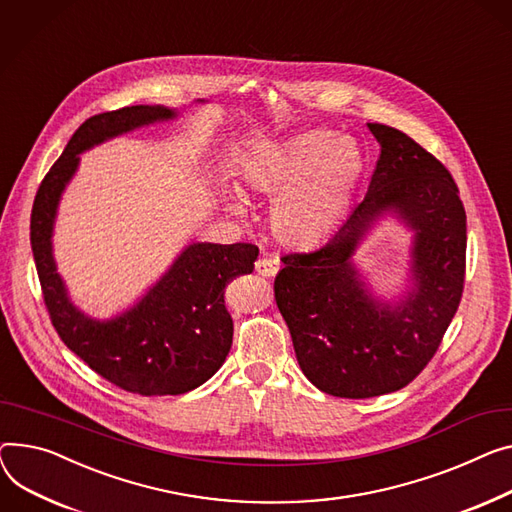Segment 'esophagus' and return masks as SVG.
<instances>
[{
    "mask_svg": "<svg viewBox=\"0 0 512 512\" xmlns=\"http://www.w3.org/2000/svg\"><path fill=\"white\" fill-rule=\"evenodd\" d=\"M255 271H257L259 276H263V278L276 276L278 271H280V259L274 257V255H263V257H259L255 261Z\"/></svg>",
    "mask_w": 512,
    "mask_h": 512,
    "instance_id": "obj_1",
    "label": "esophagus"
}]
</instances>
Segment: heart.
<instances>
[{"mask_svg":"<svg viewBox=\"0 0 512 512\" xmlns=\"http://www.w3.org/2000/svg\"><path fill=\"white\" fill-rule=\"evenodd\" d=\"M323 133L290 142H259L238 164V181L249 191L278 195L271 228L292 247H309L337 224L360 177L358 160L334 152Z\"/></svg>","mask_w":512,"mask_h":512,"instance_id":"b5f03b06","label":"heart"}]
</instances>
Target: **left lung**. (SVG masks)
Here are the masks:
<instances>
[{"mask_svg":"<svg viewBox=\"0 0 512 512\" xmlns=\"http://www.w3.org/2000/svg\"><path fill=\"white\" fill-rule=\"evenodd\" d=\"M368 129L381 144L368 193L319 249L284 255L274 282L304 377L346 399L410 385L436 354L465 282V208L451 173L403 131ZM387 211L415 230V288L395 307L371 298L351 261Z\"/></svg>","mask_w":512,"mask_h":512,"instance_id":"obj_1","label":"left lung"}]
</instances>
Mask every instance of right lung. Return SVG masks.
Wrapping results in <instances>:
<instances>
[{
	"label": "right lung",
	"instance_id": "1",
	"mask_svg": "<svg viewBox=\"0 0 512 512\" xmlns=\"http://www.w3.org/2000/svg\"><path fill=\"white\" fill-rule=\"evenodd\" d=\"M173 109L135 105L86 119L45 175L30 214V245L43 298L61 342L109 383L138 395H181L214 377L232 346L224 288L251 274L259 249L251 243H193L166 274L109 321L86 317L72 304L53 259V224L61 193L80 156L96 144L156 121Z\"/></svg>",
	"mask_w": 512,
	"mask_h": 512
}]
</instances>
